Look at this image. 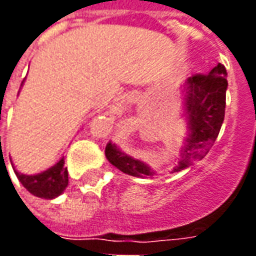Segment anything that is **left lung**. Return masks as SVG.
<instances>
[{
	"label": "left lung",
	"mask_w": 256,
	"mask_h": 256,
	"mask_svg": "<svg viewBox=\"0 0 256 256\" xmlns=\"http://www.w3.org/2000/svg\"><path fill=\"white\" fill-rule=\"evenodd\" d=\"M228 72L218 63L208 75H193L181 84L182 116L186 122V137L180 154L178 164L172 172H181L208 154L220 134L225 118ZM108 162L128 176L152 178L155 172L145 162L124 154L112 144L106 146Z\"/></svg>",
	"instance_id": "1"
}]
</instances>
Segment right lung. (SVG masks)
<instances>
[{"label": "right lung", "mask_w": 256, "mask_h": 256, "mask_svg": "<svg viewBox=\"0 0 256 256\" xmlns=\"http://www.w3.org/2000/svg\"><path fill=\"white\" fill-rule=\"evenodd\" d=\"M12 167L22 185L36 198L50 200V198L60 196L67 188L68 172L67 167L64 166V156L56 164H53L48 170L38 172V174H22L14 168V166Z\"/></svg>", "instance_id": "1"}]
</instances>
